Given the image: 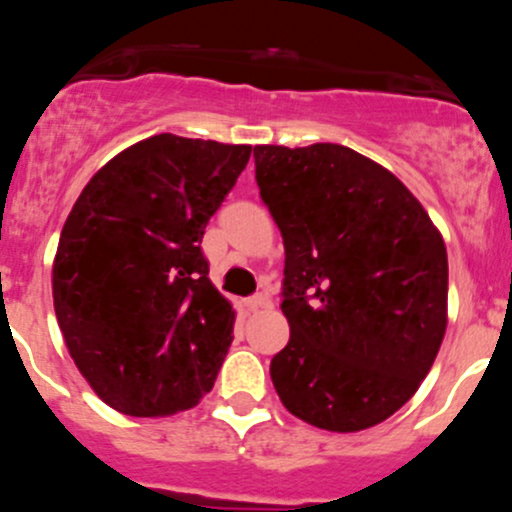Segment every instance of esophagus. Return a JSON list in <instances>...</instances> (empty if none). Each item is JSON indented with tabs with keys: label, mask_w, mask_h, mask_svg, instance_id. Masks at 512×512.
Segmentation results:
<instances>
[{
	"label": "esophagus",
	"mask_w": 512,
	"mask_h": 512,
	"mask_svg": "<svg viewBox=\"0 0 512 512\" xmlns=\"http://www.w3.org/2000/svg\"><path fill=\"white\" fill-rule=\"evenodd\" d=\"M271 306V301H268L266 293H256V296H251L249 301H246V308L249 311H258V308H268Z\"/></svg>",
	"instance_id": "1"
}]
</instances>
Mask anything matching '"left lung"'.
Instances as JSON below:
<instances>
[{
	"label": "left lung",
	"instance_id": "left-lung-1",
	"mask_svg": "<svg viewBox=\"0 0 512 512\" xmlns=\"http://www.w3.org/2000/svg\"><path fill=\"white\" fill-rule=\"evenodd\" d=\"M254 159L286 249L291 338L273 388L316 428L376 426L411 401L443 343V239L391 171L348 146H256Z\"/></svg>",
	"mask_w": 512,
	"mask_h": 512
}]
</instances>
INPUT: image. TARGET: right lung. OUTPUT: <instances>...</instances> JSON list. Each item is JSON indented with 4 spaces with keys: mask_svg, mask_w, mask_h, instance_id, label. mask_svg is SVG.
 I'll list each match as a JSON object with an SVG mask.
<instances>
[{
    "mask_svg": "<svg viewBox=\"0 0 512 512\" xmlns=\"http://www.w3.org/2000/svg\"><path fill=\"white\" fill-rule=\"evenodd\" d=\"M251 146L156 134L101 166L62 229L54 311L69 353L114 411L171 416L211 391L234 308L201 251Z\"/></svg>",
    "mask_w": 512,
    "mask_h": 512,
    "instance_id": "add662e5",
    "label": "right lung"
}]
</instances>
